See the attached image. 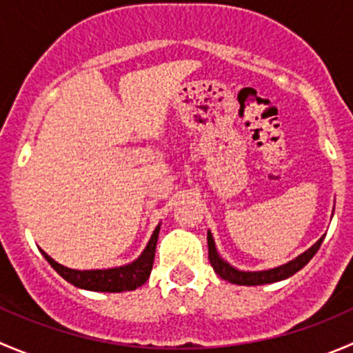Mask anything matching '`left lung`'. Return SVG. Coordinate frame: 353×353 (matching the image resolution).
<instances>
[{
    "mask_svg": "<svg viewBox=\"0 0 353 353\" xmlns=\"http://www.w3.org/2000/svg\"><path fill=\"white\" fill-rule=\"evenodd\" d=\"M323 239H325V236H323L314 245H311L307 251L302 252L301 256H297L295 259L288 261L287 265L276 266V268L272 270H265V272H241V270L234 268L232 265H229V263L223 261V259L220 258L215 248V241H213V236L210 230L208 237H206V241H208V259L210 263H212L215 273L220 279L227 280V282L230 283H236V285H265V283L280 282V280L288 279V276L297 273L299 270H302L309 261H311L312 256L318 252Z\"/></svg>",
    "mask_w": 353,
    "mask_h": 353,
    "instance_id": "left-lung-1",
    "label": "left lung"
}]
</instances>
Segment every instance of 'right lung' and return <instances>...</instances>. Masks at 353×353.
<instances>
[{
  "mask_svg": "<svg viewBox=\"0 0 353 353\" xmlns=\"http://www.w3.org/2000/svg\"><path fill=\"white\" fill-rule=\"evenodd\" d=\"M160 225L155 227L154 234H152L150 241H148L147 248L140 254V258L134 259L133 263L124 266H117V268L108 270H71L66 266L59 265L58 261L46 254L41 249L42 256L48 259L49 265L66 280L71 285L78 288H85V290L92 292H126L134 290V288L141 287L148 280L154 266L155 258V248L157 239H159Z\"/></svg>",
  "mask_w": 353,
  "mask_h": 353,
  "instance_id": "obj_1",
  "label": "right lung"
}]
</instances>
